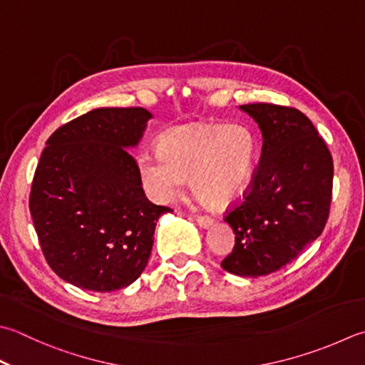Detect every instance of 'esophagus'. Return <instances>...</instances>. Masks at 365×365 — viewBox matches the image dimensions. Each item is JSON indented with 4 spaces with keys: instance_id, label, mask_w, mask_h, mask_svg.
I'll return each mask as SVG.
<instances>
[{
    "instance_id": "obj_1",
    "label": "esophagus",
    "mask_w": 365,
    "mask_h": 365,
    "mask_svg": "<svg viewBox=\"0 0 365 365\" xmlns=\"http://www.w3.org/2000/svg\"><path fill=\"white\" fill-rule=\"evenodd\" d=\"M196 221H197V225L201 226V227H209V226L213 225V220L209 215H197Z\"/></svg>"
}]
</instances>
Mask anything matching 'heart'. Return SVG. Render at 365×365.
Here are the masks:
<instances>
[{
    "label": "heart",
    "instance_id": "obj_1",
    "mask_svg": "<svg viewBox=\"0 0 365 365\" xmlns=\"http://www.w3.org/2000/svg\"><path fill=\"white\" fill-rule=\"evenodd\" d=\"M256 140L240 125H204L164 134L158 153L142 152L138 169L142 185L156 202H170L190 177L195 195L207 205L231 202L252 174Z\"/></svg>",
    "mask_w": 365,
    "mask_h": 365
}]
</instances>
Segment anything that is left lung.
I'll list each match as a JSON object with an SVG mask.
<instances>
[{
    "mask_svg": "<svg viewBox=\"0 0 365 365\" xmlns=\"http://www.w3.org/2000/svg\"><path fill=\"white\" fill-rule=\"evenodd\" d=\"M262 133L259 164L244 197L225 212L235 232L221 267L239 277L277 272L323 232L332 201L334 163L309 117L288 106H240Z\"/></svg>",
    "mask_w": 365,
    "mask_h": 365,
    "instance_id": "8db88e82",
    "label": "left lung"
}]
</instances>
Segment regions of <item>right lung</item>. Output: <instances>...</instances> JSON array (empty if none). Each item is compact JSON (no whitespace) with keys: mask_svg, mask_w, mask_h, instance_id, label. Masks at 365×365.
<instances>
[{"mask_svg":"<svg viewBox=\"0 0 365 365\" xmlns=\"http://www.w3.org/2000/svg\"><path fill=\"white\" fill-rule=\"evenodd\" d=\"M152 117L142 107H104L71 120L47 139L30 191L44 258L74 287L109 292L140 277L156 221L173 209L150 202L138 145Z\"/></svg>","mask_w":365,"mask_h":365,"instance_id":"add662e5","label":"right lung"}]
</instances>
